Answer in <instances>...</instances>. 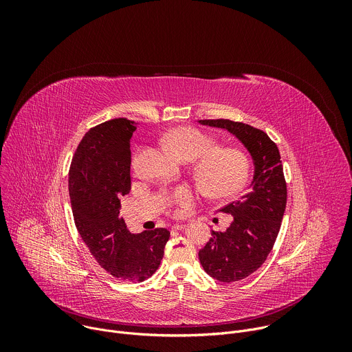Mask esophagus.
I'll use <instances>...</instances> for the list:
<instances>
[{
    "instance_id": "obj_1",
    "label": "esophagus",
    "mask_w": 352,
    "mask_h": 352,
    "mask_svg": "<svg viewBox=\"0 0 352 352\" xmlns=\"http://www.w3.org/2000/svg\"><path fill=\"white\" fill-rule=\"evenodd\" d=\"M186 227V224H174L171 228L174 230V231H181V230H184Z\"/></svg>"
}]
</instances>
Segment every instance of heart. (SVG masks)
Listing matches in <instances>:
<instances>
[{"label":"heart","instance_id":"b5f03b06","mask_svg":"<svg viewBox=\"0 0 352 352\" xmlns=\"http://www.w3.org/2000/svg\"><path fill=\"white\" fill-rule=\"evenodd\" d=\"M171 152L184 162L200 160L196 164V174L204 188L212 193H230L236 189L248 174V160L239 150L220 147L213 148V142L193 128H177L164 138ZM193 200L188 188H178L168 197L167 202L175 206L178 212L186 209Z\"/></svg>","mask_w":352,"mask_h":352}]
</instances>
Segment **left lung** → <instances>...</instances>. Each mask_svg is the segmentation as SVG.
Segmentation results:
<instances>
[{"label":"left lung","mask_w":352,"mask_h":352,"mask_svg":"<svg viewBox=\"0 0 352 352\" xmlns=\"http://www.w3.org/2000/svg\"><path fill=\"white\" fill-rule=\"evenodd\" d=\"M200 125L219 128L235 136L254 163L248 190L220 212L232 221L224 232L199 250L204 270L221 283L239 281L256 272L267 259L278 235L287 204V185L276 143L261 129L230 120H200Z\"/></svg>","instance_id":"1"}]
</instances>
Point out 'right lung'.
I'll return each mask as SVG.
<instances>
[{"mask_svg":"<svg viewBox=\"0 0 352 352\" xmlns=\"http://www.w3.org/2000/svg\"><path fill=\"white\" fill-rule=\"evenodd\" d=\"M133 121L116 118L91 128L69 168L75 226L97 263L124 281H143L160 266L170 231L131 234L120 217L121 196L131 190Z\"/></svg>","mask_w":352,"mask_h":352,"instance_id":"obj_1","label":"right lung"}]
</instances>
